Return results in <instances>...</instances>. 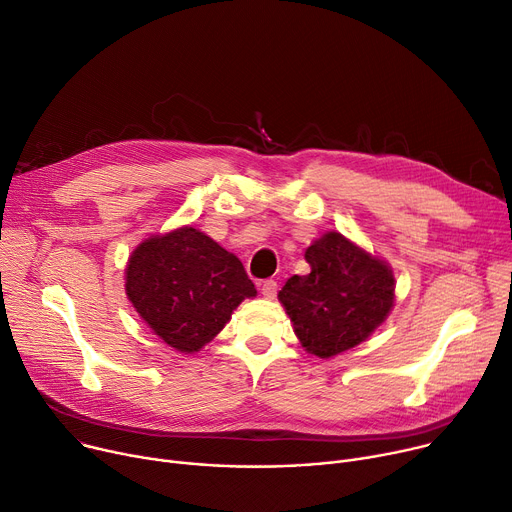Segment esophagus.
<instances>
[{"instance_id": "obj_1", "label": "esophagus", "mask_w": 512, "mask_h": 512, "mask_svg": "<svg viewBox=\"0 0 512 512\" xmlns=\"http://www.w3.org/2000/svg\"><path fill=\"white\" fill-rule=\"evenodd\" d=\"M261 294L265 296V298H275V294H277V282L275 280H265L263 284H261Z\"/></svg>"}]
</instances>
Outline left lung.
Instances as JSON below:
<instances>
[{"instance_id": "left-lung-1", "label": "left lung", "mask_w": 512, "mask_h": 512, "mask_svg": "<svg viewBox=\"0 0 512 512\" xmlns=\"http://www.w3.org/2000/svg\"><path fill=\"white\" fill-rule=\"evenodd\" d=\"M308 275H292L277 294L302 347L318 357H333L365 341L394 306L390 267L327 232L306 249Z\"/></svg>"}]
</instances>
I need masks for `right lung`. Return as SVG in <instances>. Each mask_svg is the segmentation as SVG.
Masks as SVG:
<instances>
[{"label":"right lung","instance_id":"obj_1","mask_svg":"<svg viewBox=\"0 0 512 512\" xmlns=\"http://www.w3.org/2000/svg\"><path fill=\"white\" fill-rule=\"evenodd\" d=\"M126 294L155 335L181 353H194L257 290L235 255L204 232L183 226L134 249Z\"/></svg>","mask_w":512,"mask_h":512}]
</instances>
